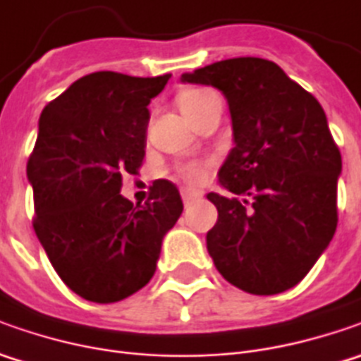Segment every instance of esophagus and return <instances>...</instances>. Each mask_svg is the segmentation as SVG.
Masks as SVG:
<instances>
[{
	"instance_id": "1",
	"label": "esophagus",
	"mask_w": 361,
	"mask_h": 361,
	"mask_svg": "<svg viewBox=\"0 0 361 361\" xmlns=\"http://www.w3.org/2000/svg\"><path fill=\"white\" fill-rule=\"evenodd\" d=\"M180 197H183V202H185V204H190L192 201L201 199V192H199V190H190V188H183V190H180Z\"/></svg>"
}]
</instances>
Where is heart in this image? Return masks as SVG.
Instances as JSON below:
<instances>
[{"mask_svg":"<svg viewBox=\"0 0 361 361\" xmlns=\"http://www.w3.org/2000/svg\"><path fill=\"white\" fill-rule=\"evenodd\" d=\"M211 94H213V92L201 90V88H190V90L180 92V96H178V106H180L183 114H185L187 118H190L192 114H197V112L201 110V106L204 104V100H207ZM176 174H178L180 180H185L188 185H201L202 178H204V171H202L201 166H197V164H183V166L176 169Z\"/></svg>","mask_w":361,"mask_h":361,"instance_id":"heart-1","label":"heart"}]
</instances>
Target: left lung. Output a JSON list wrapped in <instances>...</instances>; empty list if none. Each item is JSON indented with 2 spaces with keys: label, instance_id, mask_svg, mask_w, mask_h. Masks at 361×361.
<instances>
[{
  "label": "left lung",
  "instance_id": "1",
  "mask_svg": "<svg viewBox=\"0 0 361 361\" xmlns=\"http://www.w3.org/2000/svg\"><path fill=\"white\" fill-rule=\"evenodd\" d=\"M225 94L235 148L219 171L231 197L207 233L216 271L253 295L298 285L338 227L341 154L322 104L275 62L231 58L183 74Z\"/></svg>",
  "mask_w": 361,
  "mask_h": 361
}]
</instances>
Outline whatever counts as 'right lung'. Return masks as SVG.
Instances as JSON below:
<instances>
[{
	"label": "right lung",
	"mask_w": 361,
	"mask_h": 361,
	"mask_svg": "<svg viewBox=\"0 0 361 361\" xmlns=\"http://www.w3.org/2000/svg\"><path fill=\"white\" fill-rule=\"evenodd\" d=\"M169 78L94 72L39 116L27 160L34 231L60 279L88 301L114 303L142 289L183 213L178 188L164 178L152 183L145 204L120 195L122 176L142 166L146 106Z\"/></svg>",
	"instance_id": "1"
}]
</instances>
